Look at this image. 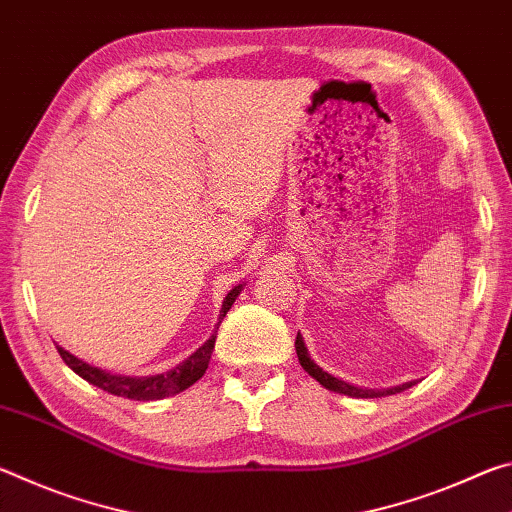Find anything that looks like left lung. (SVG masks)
<instances>
[{
    "label": "left lung",
    "instance_id": "obj_1",
    "mask_svg": "<svg viewBox=\"0 0 512 512\" xmlns=\"http://www.w3.org/2000/svg\"><path fill=\"white\" fill-rule=\"evenodd\" d=\"M296 352H298V359H300V366L305 368L311 377H314L320 386H325L327 391H334V393H341V395H348V397H386V395H395V393H402L406 388H411L415 381H406L402 386H393V388H361V386H354L348 384V381H343L339 377L329 375L323 368L318 366V363L309 357V352L305 348V341H302V336L298 332L296 336Z\"/></svg>",
    "mask_w": 512,
    "mask_h": 512
}]
</instances>
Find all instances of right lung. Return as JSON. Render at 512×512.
Masks as SVG:
<instances>
[{
	"label": "right lung",
	"mask_w": 512,
	"mask_h": 512,
	"mask_svg": "<svg viewBox=\"0 0 512 512\" xmlns=\"http://www.w3.org/2000/svg\"><path fill=\"white\" fill-rule=\"evenodd\" d=\"M241 289H244V284H239V287H235L228 293V296H225L223 305H221V314H219V325H221L223 316L230 311V307L235 305V300L241 293ZM216 329L219 327H214V334L210 336V339H207L194 354H189L183 363H178L176 368L162 372V375H149V377L115 375V372L90 366V363H85L79 357H74L72 352L60 348V345H56V348L67 366L72 368L76 375L83 377L85 381H90L92 386H97V388H101V391L112 393L117 397H128V400H137V402H149V400H162V397H169V395L185 391V388L196 384V381L205 375L207 366H210L214 343H216Z\"/></svg>",
	"instance_id": "1"
}]
</instances>
